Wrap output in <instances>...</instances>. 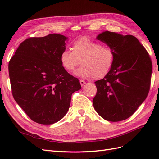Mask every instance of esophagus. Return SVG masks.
Returning <instances> with one entry per match:
<instances>
[{"instance_id":"obj_1","label":"esophagus","mask_w":159,"mask_h":159,"mask_svg":"<svg viewBox=\"0 0 159 159\" xmlns=\"http://www.w3.org/2000/svg\"><path fill=\"white\" fill-rule=\"evenodd\" d=\"M80 84H81V86H84V85L86 84L85 81H84L83 80H80Z\"/></svg>"}]
</instances>
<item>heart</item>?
<instances>
[{"instance_id": "obj_1", "label": "heart", "mask_w": 159, "mask_h": 159, "mask_svg": "<svg viewBox=\"0 0 159 159\" xmlns=\"http://www.w3.org/2000/svg\"><path fill=\"white\" fill-rule=\"evenodd\" d=\"M114 56V52L110 47L84 38L72 44L71 50L62 51L60 60L62 67L70 72L73 71L80 63L82 65L75 72L76 76L99 79L109 73Z\"/></svg>"}]
</instances>
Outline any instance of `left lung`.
<instances>
[{
	"label": "left lung",
	"instance_id": "1",
	"mask_svg": "<svg viewBox=\"0 0 159 159\" xmlns=\"http://www.w3.org/2000/svg\"><path fill=\"white\" fill-rule=\"evenodd\" d=\"M114 52V61L103 79L95 81L93 105L101 117L117 122L131 117L150 89L152 61L137 38L105 31L97 36Z\"/></svg>",
	"mask_w": 159,
	"mask_h": 159
}]
</instances>
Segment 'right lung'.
Returning <instances> with one entry per match:
<instances>
[{"label":"right lung","mask_w":159,"mask_h":159,"mask_svg":"<svg viewBox=\"0 0 159 159\" xmlns=\"http://www.w3.org/2000/svg\"><path fill=\"white\" fill-rule=\"evenodd\" d=\"M68 40L58 34L29 38L9 61L14 99L36 123L59 121L68 112L72 93L81 89L79 80L68 73L60 62Z\"/></svg>","instance_id":"1"}]
</instances>
